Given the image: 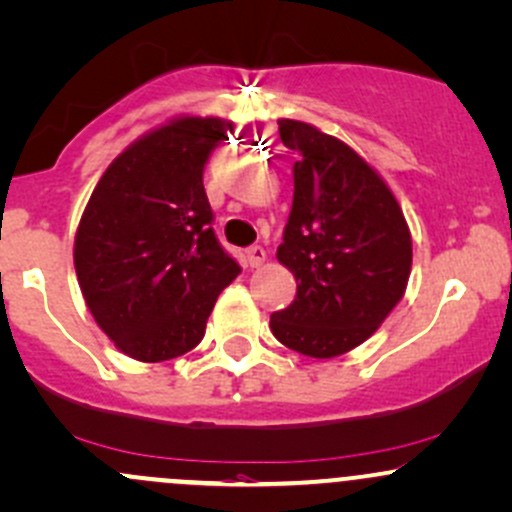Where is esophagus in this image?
<instances>
[{"label":"esophagus","instance_id":"obj_1","mask_svg":"<svg viewBox=\"0 0 512 512\" xmlns=\"http://www.w3.org/2000/svg\"><path fill=\"white\" fill-rule=\"evenodd\" d=\"M245 260H247V265H250V267H260L262 262L267 260V250H265V247H262V245H252V247H247Z\"/></svg>","mask_w":512,"mask_h":512}]
</instances>
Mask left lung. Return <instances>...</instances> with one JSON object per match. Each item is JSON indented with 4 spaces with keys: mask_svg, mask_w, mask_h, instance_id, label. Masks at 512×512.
Instances as JSON below:
<instances>
[{
    "mask_svg": "<svg viewBox=\"0 0 512 512\" xmlns=\"http://www.w3.org/2000/svg\"><path fill=\"white\" fill-rule=\"evenodd\" d=\"M294 150V204L277 260L296 277V299L272 313L274 338L328 359L362 345L406 294L411 230L384 179L350 145L279 119Z\"/></svg>",
    "mask_w": 512,
    "mask_h": 512,
    "instance_id": "1",
    "label": "left lung"
}]
</instances>
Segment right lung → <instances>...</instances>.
Here are the masks:
<instances>
[{"mask_svg":"<svg viewBox=\"0 0 512 512\" xmlns=\"http://www.w3.org/2000/svg\"><path fill=\"white\" fill-rule=\"evenodd\" d=\"M233 131L182 116L106 167L75 235V272L94 320L123 355L165 362L194 350L240 265L213 233L204 167Z\"/></svg>","mask_w":512,"mask_h":512,"instance_id":"obj_1","label":"right lung"}]
</instances>
